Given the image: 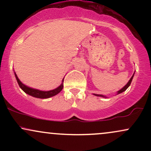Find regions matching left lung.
Here are the masks:
<instances>
[{"label":"left lung","mask_w":151,"mask_h":151,"mask_svg":"<svg viewBox=\"0 0 151 151\" xmlns=\"http://www.w3.org/2000/svg\"><path fill=\"white\" fill-rule=\"evenodd\" d=\"M133 75H134V74H133V76L132 77H131V79H130V80L129 81V82L127 83V84H126L125 86H124V87L122 88V89H120L119 90V91H118V92H117V93L118 94H119V93H122V92H124V91H126V89H128V87H129V86H130V84H131V81H132V79H133ZM93 95H95V96H101V97H106L105 96H103V95H101V94H96V93H93Z\"/></svg>","instance_id":"8db88e82"}]
</instances>
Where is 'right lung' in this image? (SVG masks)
I'll return each mask as SVG.
<instances>
[{
	"instance_id": "right-lung-1",
	"label": "right lung",
	"mask_w": 151,
	"mask_h": 151,
	"mask_svg": "<svg viewBox=\"0 0 151 151\" xmlns=\"http://www.w3.org/2000/svg\"><path fill=\"white\" fill-rule=\"evenodd\" d=\"M15 76L17 79V81H18L19 84V86H20V87L21 88V89L23 90L26 93H27V94L30 95V96H34V97L35 98L47 99V98L52 97V96H55V95H57L58 93H60L62 90V89H63V86H64L63 83H62L61 85L53 90H50V91H40V90L35 89H32V88L28 87V86H25V84H22L21 81H20V79H18V76H17V74H15Z\"/></svg>"
}]
</instances>
